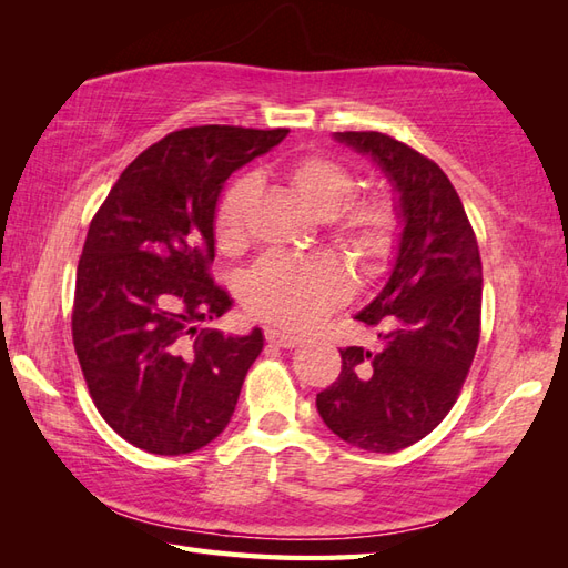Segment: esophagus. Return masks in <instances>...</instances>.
Listing matches in <instances>:
<instances>
[{
    "label": "esophagus",
    "mask_w": 568,
    "mask_h": 568,
    "mask_svg": "<svg viewBox=\"0 0 568 568\" xmlns=\"http://www.w3.org/2000/svg\"><path fill=\"white\" fill-rule=\"evenodd\" d=\"M265 339H268V344L281 346V348H295V346L300 344V336L283 334V332H277V329H268V332H265Z\"/></svg>",
    "instance_id": "1"
}]
</instances>
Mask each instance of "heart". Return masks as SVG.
Wrapping results in <instances>:
<instances>
[{"label": "heart", "instance_id": "b5f03b06", "mask_svg": "<svg viewBox=\"0 0 568 568\" xmlns=\"http://www.w3.org/2000/svg\"><path fill=\"white\" fill-rule=\"evenodd\" d=\"M283 178L312 214L332 222L334 236L366 268H376L388 256L395 236V207L388 197L346 202L356 180L342 163L324 155H303L287 163ZM256 195L258 183L253 175H241L222 195L214 214V239L224 253L244 248ZM348 291V273L329 256L271 253L246 275L241 295L246 310L258 320L283 329H305L339 305Z\"/></svg>", "mask_w": 568, "mask_h": 568}]
</instances>
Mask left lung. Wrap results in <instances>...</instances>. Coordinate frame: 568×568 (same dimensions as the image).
<instances>
[{
	"label": "left lung",
	"instance_id": "obj_1",
	"mask_svg": "<svg viewBox=\"0 0 568 568\" xmlns=\"http://www.w3.org/2000/svg\"><path fill=\"white\" fill-rule=\"evenodd\" d=\"M334 139L381 168L400 224L395 261L378 295L356 320L378 329V348H342V373L317 395L336 437L390 454L419 442L456 403L480 336L476 234L442 168L378 131Z\"/></svg>",
	"mask_w": 568,
	"mask_h": 568
}]
</instances>
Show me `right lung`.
I'll return each instance as SVG.
<instances>
[{"label": "right lung", "instance_id": "1", "mask_svg": "<svg viewBox=\"0 0 568 568\" xmlns=\"http://www.w3.org/2000/svg\"><path fill=\"white\" fill-rule=\"evenodd\" d=\"M287 129L192 126L119 175L78 263L72 342L100 415L143 452L180 456L220 437L263 332L204 329L234 300L214 285V214L226 178Z\"/></svg>", "mask_w": 568, "mask_h": 568}]
</instances>
